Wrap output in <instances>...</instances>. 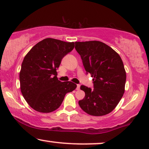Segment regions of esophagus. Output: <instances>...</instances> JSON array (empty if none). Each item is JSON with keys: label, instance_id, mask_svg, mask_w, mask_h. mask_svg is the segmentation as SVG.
<instances>
[{"label": "esophagus", "instance_id": "esophagus-1", "mask_svg": "<svg viewBox=\"0 0 149 149\" xmlns=\"http://www.w3.org/2000/svg\"><path fill=\"white\" fill-rule=\"evenodd\" d=\"M80 85H79V84H78V85H77V87H76L77 90H79V89H80Z\"/></svg>", "mask_w": 149, "mask_h": 149}]
</instances>
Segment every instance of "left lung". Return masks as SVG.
Here are the masks:
<instances>
[{"mask_svg": "<svg viewBox=\"0 0 149 149\" xmlns=\"http://www.w3.org/2000/svg\"><path fill=\"white\" fill-rule=\"evenodd\" d=\"M75 44L86 72L92 75L94 84L92 89L80 86L85 96L78 104L90 115L109 114L124 94L126 73L122 60L116 51L101 42H76Z\"/></svg>", "mask_w": 149, "mask_h": 149, "instance_id": "obj_1", "label": "left lung"}]
</instances>
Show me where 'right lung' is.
Here are the masks:
<instances>
[{
	"mask_svg": "<svg viewBox=\"0 0 149 149\" xmlns=\"http://www.w3.org/2000/svg\"><path fill=\"white\" fill-rule=\"evenodd\" d=\"M74 48V42L46 38L37 43L25 56L19 73L21 91L34 110L48 113L57 110L64 96L76 88L72 82H61L57 69L66 55Z\"/></svg>",
	"mask_w": 149,
	"mask_h": 149,
	"instance_id": "obj_1",
	"label": "right lung"
}]
</instances>
